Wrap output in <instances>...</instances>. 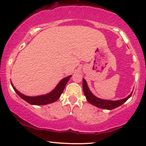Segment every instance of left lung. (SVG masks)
Returning <instances> with one entry per match:
<instances>
[{
  "label": "left lung",
  "instance_id": "8db88e82",
  "mask_svg": "<svg viewBox=\"0 0 146 146\" xmlns=\"http://www.w3.org/2000/svg\"><path fill=\"white\" fill-rule=\"evenodd\" d=\"M83 91L84 93L85 97H86V100L91 104L92 105L98 107V108H102V109L106 110H113L114 108H116L117 107L120 106L123 104L124 102H125L129 98L131 97L132 94V92L128 95L127 98L122 100H116V101H112V100H102V99L98 98V97L95 96L93 93H91L89 88H88V84L84 78H83Z\"/></svg>",
  "mask_w": 146,
  "mask_h": 146
}]
</instances>
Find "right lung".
<instances>
[{
	"mask_svg": "<svg viewBox=\"0 0 146 146\" xmlns=\"http://www.w3.org/2000/svg\"><path fill=\"white\" fill-rule=\"evenodd\" d=\"M71 75H68L66 78H63L62 80L58 84V85L56 86V88L52 90V91L50 92V93L43 95H39V96L35 97L27 96V95L22 94L21 93H20V92L15 88L14 85L12 84V83L11 82V84L13 88H14V90H15V92H16L23 100H24L25 101L28 102L30 104L46 105L48 104L53 103V102L57 101V100L60 98V95H61L64 89L66 83H67L68 80H70V78H71Z\"/></svg>",
	"mask_w": 146,
	"mask_h": 146,
	"instance_id": "1",
	"label": "right lung"
}]
</instances>
